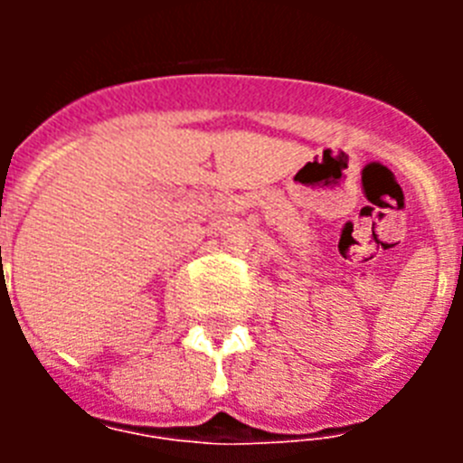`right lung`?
Masks as SVG:
<instances>
[{
  "instance_id": "add662e5",
  "label": "right lung",
  "mask_w": 463,
  "mask_h": 463,
  "mask_svg": "<svg viewBox=\"0 0 463 463\" xmlns=\"http://www.w3.org/2000/svg\"><path fill=\"white\" fill-rule=\"evenodd\" d=\"M0 250H2V248H0Z\"/></svg>"
}]
</instances>
